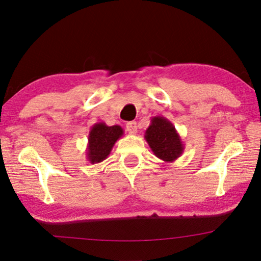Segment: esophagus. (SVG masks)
I'll list each match as a JSON object with an SVG mask.
<instances>
[{
    "instance_id": "34e87169",
    "label": "esophagus",
    "mask_w": 261,
    "mask_h": 261,
    "mask_svg": "<svg viewBox=\"0 0 261 261\" xmlns=\"http://www.w3.org/2000/svg\"><path fill=\"white\" fill-rule=\"evenodd\" d=\"M126 131L129 132L130 135H135L137 132V123L136 122H127L126 123Z\"/></svg>"
}]
</instances>
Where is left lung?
I'll use <instances>...</instances> for the list:
<instances>
[{
    "label": "left lung",
    "mask_w": 261,
    "mask_h": 261,
    "mask_svg": "<svg viewBox=\"0 0 261 261\" xmlns=\"http://www.w3.org/2000/svg\"><path fill=\"white\" fill-rule=\"evenodd\" d=\"M145 140L156 158L165 162H174L184 152V144L173 123L166 117L154 116L145 131Z\"/></svg>",
    "instance_id": "obj_1"
}]
</instances>
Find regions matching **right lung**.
Returning <instances> with one entry per match:
<instances>
[{"label": "right lung", "mask_w": 261, "mask_h": 261, "mask_svg": "<svg viewBox=\"0 0 261 261\" xmlns=\"http://www.w3.org/2000/svg\"><path fill=\"white\" fill-rule=\"evenodd\" d=\"M124 134L120 125L108 126L103 122L95 123L88 134L86 158L90 163L102 162L108 158L114 145Z\"/></svg>", "instance_id": "obj_1"}]
</instances>
